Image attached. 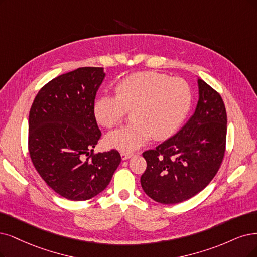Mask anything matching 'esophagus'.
<instances>
[{
	"instance_id": "1",
	"label": "esophagus",
	"mask_w": 257,
	"mask_h": 257,
	"mask_svg": "<svg viewBox=\"0 0 257 257\" xmlns=\"http://www.w3.org/2000/svg\"><path fill=\"white\" fill-rule=\"evenodd\" d=\"M132 156H134V155L130 154V153H121V154H120V157H121L122 160H127V159L131 158Z\"/></svg>"
}]
</instances>
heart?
I'll return each mask as SVG.
<instances>
[{
    "label": "heart",
    "instance_id": "obj_1",
    "mask_svg": "<svg viewBox=\"0 0 257 257\" xmlns=\"http://www.w3.org/2000/svg\"><path fill=\"white\" fill-rule=\"evenodd\" d=\"M114 95H99L93 101V114L104 128H113L131 110L130 125L112 131L108 146L134 151L155 138L165 140L182 125L192 104V90L181 78L155 71L137 72L121 78Z\"/></svg>",
    "mask_w": 257,
    "mask_h": 257
}]
</instances>
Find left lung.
<instances>
[{"label":"left lung","instance_id":"8db88e82","mask_svg":"<svg viewBox=\"0 0 257 257\" xmlns=\"http://www.w3.org/2000/svg\"><path fill=\"white\" fill-rule=\"evenodd\" d=\"M194 115L173 138L146 150L141 185L148 197L177 204L200 193L219 170L225 153L226 111L220 94L199 78Z\"/></svg>","mask_w":257,"mask_h":257}]
</instances>
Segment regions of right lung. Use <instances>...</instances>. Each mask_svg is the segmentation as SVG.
<instances>
[{"label": "right lung", "instance_id": "obj_1", "mask_svg": "<svg viewBox=\"0 0 257 257\" xmlns=\"http://www.w3.org/2000/svg\"><path fill=\"white\" fill-rule=\"evenodd\" d=\"M103 78V69L94 66L62 74L39 90L30 111L32 162L43 181L69 200L101 193L120 163L115 149L94 153L101 132L92 108Z\"/></svg>", "mask_w": 257, "mask_h": 257}]
</instances>
